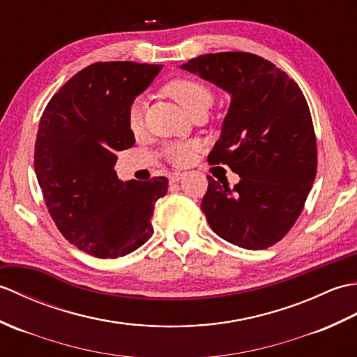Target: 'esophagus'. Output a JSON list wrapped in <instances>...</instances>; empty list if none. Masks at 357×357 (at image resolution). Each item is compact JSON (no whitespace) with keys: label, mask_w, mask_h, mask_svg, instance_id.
<instances>
[{"label":"esophagus","mask_w":357,"mask_h":357,"mask_svg":"<svg viewBox=\"0 0 357 357\" xmlns=\"http://www.w3.org/2000/svg\"><path fill=\"white\" fill-rule=\"evenodd\" d=\"M181 177H183V174L181 172H172V174H169V181L171 183H177Z\"/></svg>","instance_id":"esophagus-1"}]
</instances>
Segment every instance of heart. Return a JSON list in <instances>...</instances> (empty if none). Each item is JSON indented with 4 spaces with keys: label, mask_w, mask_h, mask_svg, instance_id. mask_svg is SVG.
<instances>
[{
    "label": "heart",
    "mask_w": 357,
    "mask_h": 357,
    "mask_svg": "<svg viewBox=\"0 0 357 357\" xmlns=\"http://www.w3.org/2000/svg\"><path fill=\"white\" fill-rule=\"evenodd\" d=\"M165 91L177 102V104L185 109V112L192 116L197 112H208L213 102V91L209 85L202 81H197L192 77H180L165 85ZM126 123L131 132L139 134L144 130V104L140 99H136L128 108L126 113ZM197 146L192 142H174L165 148L166 160L176 166H185L192 162L197 153Z\"/></svg>",
    "instance_id": "b5f03b06"
}]
</instances>
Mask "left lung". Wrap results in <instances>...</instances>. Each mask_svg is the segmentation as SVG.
Masks as SVG:
<instances>
[{
	"instance_id": "8db88e82",
	"label": "left lung",
	"mask_w": 357,
	"mask_h": 357,
	"mask_svg": "<svg viewBox=\"0 0 357 357\" xmlns=\"http://www.w3.org/2000/svg\"><path fill=\"white\" fill-rule=\"evenodd\" d=\"M231 94L208 162L240 176L234 188L208 176L202 211L221 238L249 250L282 240L303 212L318 168L316 136L298 84L257 54L208 53L181 66Z\"/></svg>"
}]
</instances>
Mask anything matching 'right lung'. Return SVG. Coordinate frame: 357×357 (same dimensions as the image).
I'll return each instance as SVG.
<instances>
[{
	"label": "right lung",
	"instance_id": "obj_1",
	"mask_svg": "<svg viewBox=\"0 0 357 357\" xmlns=\"http://www.w3.org/2000/svg\"><path fill=\"white\" fill-rule=\"evenodd\" d=\"M162 66L96 62L76 73L47 104L35 144V172L54 225L77 249L117 258L153 235L155 202L168 178H117V151L134 145L126 113Z\"/></svg>",
	"mask_w": 357,
	"mask_h": 357
}]
</instances>
